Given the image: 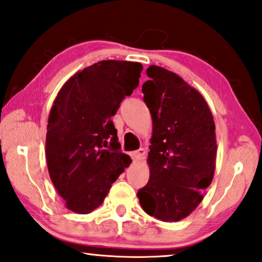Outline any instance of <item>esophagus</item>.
Instances as JSON below:
<instances>
[{
  "label": "esophagus",
  "instance_id": "34e87169",
  "mask_svg": "<svg viewBox=\"0 0 262 262\" xmlns=\"http://www.w3.org/2000/svg\"><path fill=\"white\" fill-rule=\"evenodd\" d=\"M144 155H146V149H144V148H140L138 150L132 151L133 161H140Z\"/></svg>",
  "mask_w": 262,
  "mask_h": 262
}]
</instances>
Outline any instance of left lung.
<instances>
[{"label": "left lung", "instance_id": "1", "mask_svg": "<svg viewBox=\"0 0 262 262\" xmlns=\"http://www.w3.org/2000/svg\"><path fill=\"white\" fill-rule=\"evenodd\" d=\"M143 100L153 120L149 181L138 192L142 209L165 222L180 221L204 199L216 159L215 122L200 92L159 66L147 69Z\"/></svg>", "mask_w": 262, "mask_h": 262}]
</instances>
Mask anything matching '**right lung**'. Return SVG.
Returning a JSON list of instances; mask_svg holds the SVG:
<instances>
[{
  "mask_svg": "<svg viewBox=\"0 0 262 262\" xmlns=\"http://www.w3.org/2000/svg\"><path fill=\"white\" fill-rule=\"evenodd\" d=\"M139 62L107 60L64 82L50 109L46 158L50 180L66 207L88 214L102 205L113 182L130 165L120 151L112 116L139 85Z\"/></svg>",
  "mask_w": 262,
  "mask_h": 262,
  "instance_id": "add662e5",
  "label": "right lung"
}]
</instances>
